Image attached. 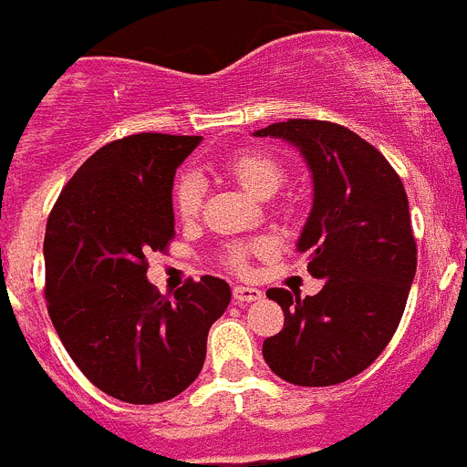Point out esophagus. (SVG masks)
Returning a JSON list of instances; mask_svg holds the SVG:
<instances>
[{
  "instance_id": "obj_1",
  "label": "esophagus",
  "mask_w": 467,
  "mask_h": 467,
  "mask_svg": "<svg viewBox=\"0 0 467 467\" xmlns=\"http://www.w3.org/2000/svg\"><path fill=\"white\" fill-rule=\"evenodd\" d=\"M233 297L237 299V302H256V299H261V290L259 287H249V285H234L233 287Z\"/></svg>"
}]
</instances>
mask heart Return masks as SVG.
<instances>
[{"instance_id":"obj_1","label":"heart","mask_w":467,"mask_h":467,"mask_svg":"<svg viewBox=\"0 0 467 467\" xmlns=\"http://www.w3.org/2000/svg\"><path fill=\"white\" fill-rule=\"evenodd\" d=\"M223 165L234 180L244 184L256 196L275 194L283 184V177H285L283 165L271 153L259 150V148H244L240 153L230 155ZM201 203H203V180L196 172L182 174L172 192V206L177 218H182V221L196 218ZM264 249H266V242H246V244L227 246L225 266L237 273H244L249 266V256L254 252H264Z\"/></svg>"}]
</instances>
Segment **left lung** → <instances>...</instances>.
<instances>
[{
  "instance_id": "left-lung-1",
  "label": "left lung",
  "mask_w": 467,
  "mask_h": 467,
  "mask_svg": "<svg viewBox=\"0 0 467 467\" xmlns=\"http://www.w3.org/2000/svg\"><path fill=\"white\" fill-rule=\"evenodd\" d=\"M256 136L285 139L312 170L314 203L299 252L321 293L299 297L271 287L285 314L264 340V359L297 386H333L358 377L393 338L410 293L418 244L403 182L377 148L343 124L287 119Z\"/></svg>"
}]
</instances>
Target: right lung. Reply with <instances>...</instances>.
Here are the masks:
<instances>
[{
    "label": "right lung",
    "instance_id": "right-lung-1",
    "mask_svg": "<svg viewBox=\"0 0 467 467\" xmlns=\"http://www.w3.org/2000/svg\"><path fill=\"white\" fill-rule=\"evenodd\" d=\"M199 141L153 131L109 141L64 184L47 218L49 319L90 384L124 403L184 391L230 305V285L213 275L187 280L174 297L146 278L148 254L174 237V170Z\"/></svg>",
    "mask_w": 467,
    "mask_h": 467
}]
</instances>
